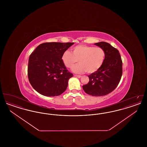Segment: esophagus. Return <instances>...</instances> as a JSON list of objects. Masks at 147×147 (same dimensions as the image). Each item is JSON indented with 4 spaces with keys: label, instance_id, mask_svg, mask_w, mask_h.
Masks as SVG:
<instances>
[{
    "label": "esophagus",
    "instance_id": "esophagus-1",
    "mask_svg": "<svg viewBox=\"0 0 147 147\" xmlns=\"http://www.w3.org/2000/svg\"><path fill=\"white\" fill-rule=\"evenodd\" d=\"M74 76H75V77H78V78H81V77H82L81 76H80V75H77V74H75Z\"/></svg>",
    "mask_w": 147,
    "mask_h": 147
}]
</instances>
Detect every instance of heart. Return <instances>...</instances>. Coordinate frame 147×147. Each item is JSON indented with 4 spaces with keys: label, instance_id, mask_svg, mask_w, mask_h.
Masks as SVG:
<instances>
[{
    "label": "heart",
    "instance_id": "b5f03b06",
    "mask_svg": "<svg viewBox=\"0 0 147 147\" xmlns=\"http://www.w3.org/2000/svg\"><path fill=\"white\" fill-rule=\"evenodd\" d=\"M106 57V52L100 47L88 45H78L69 51L63 52L62 60L64 65L71 68L78 61V63L72 68L76 73H83L86 71L91 74L98 71L103 65Z\"/></svg>",
    "mask_w": 147,
    "mask_h": 147
}]
</instances>
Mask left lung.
<instances>
[{"label": "left lung", "instance_id": "8db88e82", "mask_svg": "<svg viewBox=\"0 0 147 147\" xmlns=\"http://www.w3.org/2000/svg\"><path fill=\"white\" fill-rule=\"evenodd\" d=\"M106 52L104 63L96 72L88 76L89 83L83 86L84 91L91 96L109 94L119 85L122 75V61L119 50L107 42L95 43Z\"/></svg>", "mask_w": 147, "mask_h": 147}]
</instances>
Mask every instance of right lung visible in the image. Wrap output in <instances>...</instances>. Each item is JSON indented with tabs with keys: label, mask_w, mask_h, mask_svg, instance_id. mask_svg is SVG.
Here are the masks:
<instances>
[{
	"label": "right lung",
	"mask_w": 147,
	"mask_h": 147,
	"mask_svg": "<svg viewBox=\"0 0 147 147\" xmlns=\"http://www.w3.org/2000/svg\"><path fill=\"white\" fill-rule=\"evenodd\" d=\"M73 44L43 43L32 52L28 59V76L35 90L47 96H58L65 91L73 74L67 69L62 56Z\"/></svg>",
	"instance_id": "obj_1"
}]
</instances>
